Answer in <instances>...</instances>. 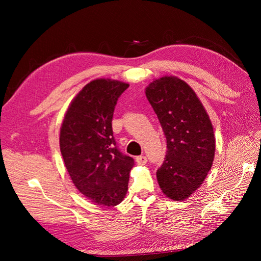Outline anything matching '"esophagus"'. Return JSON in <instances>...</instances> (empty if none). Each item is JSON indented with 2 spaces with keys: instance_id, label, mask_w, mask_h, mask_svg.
Instances as JSON below:
<instances>
[{
  "instance_id": "esophagus-1",
  "label": "esophagus",
  "mask_w": 261,
  "mask_h": 261,
  "mask_svg": "<svg viewBox=\"0 0 261 261\" xmlns=\"http://www.w3.org/2000/svg\"><path fill=\"white\" fill-rule=\"evenodd\" d=\"M147 158L145 155H141V156H138L136 158V163L139 164V165H145V164L147 163Z\"/></svg>"
}]
</instances>
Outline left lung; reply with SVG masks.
<instances>
[{
	"instance_id": "obj_1",
	"label": "left lung",
	"mask_w": 261,
	"mask_h": 261,
	"mask_svg": "<svg viewBox=\"0 0 261 261\" xmlns=\"http://www.w3.org/2000/svg\"><path fill=\"white\" fill-rule=\"evenodd\" d=\"M146 96L167 145L156 171L159 185L169 199L185 200L200 187L213 165L216 143L211 119L194 90L174 76L151 82Z\"/></svg>"
}]
</instances>
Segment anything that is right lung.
I'll use <instances>...</instances> for the list:
<instances>
[{
	"label": "right lung",
	"instance_id": "1",
	"mask_svg": "<svg viewBox=\"0 0 261 261\" xmlns=\"http://www.w3.org/2000/svg\"><path fill=\"white\" fill-rule=\"evenodd\" d=\"M128 84L96 79L82 89L65 113L60 150L74 185L96 205L115 206L125 198L134 160L116 145L112 118Z\"/></svg>",
	"mask_w": 261,
	"mask_h": 261
}]
</instances>
